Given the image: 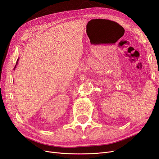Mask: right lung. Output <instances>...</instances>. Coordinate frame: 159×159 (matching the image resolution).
Instances as JSON below:
<instances>
[{
  "label": "right lung",
  "mask_w": 159,
  "mask_h": 159,
  "mask_svg": "<svg viewBox=\"0 0 159 159\" xmlns=\"http://www.w3.org/2000/svg\"><path fill=\"white\" fill-rule=\"evenodd\" d=\"M18 59L17 60V61H16V65H15V66H14V70L15 69V68L16 67V66H17V64H18Z\"/></svg>",
  "instance_id": "obj_1"
}]
</instances>
